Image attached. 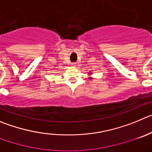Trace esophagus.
Segmentation results:
<instances>
[{
	"label": "esophagus",
	"instance_id": "obj_1",
	"mask_svg": "<svg viewBox=\"0 0 152 152\" xmlns=\"http://www.w3.org/2000/svg\"><path fill=\"white\" fill-rule=\"evenodd\" d=\"M76 63H75V62H73V63H72V66H76Z\"/></svg>",
	"mask_w": 152,
	"mask_h": 152
}]
</instances>
